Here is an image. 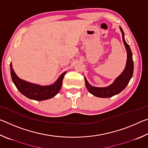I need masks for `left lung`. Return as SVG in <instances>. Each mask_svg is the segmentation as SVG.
Here are the masks:
<instances>
[{
  "label": "left lung",
  "instance_id": "8db88e82",
  "mask_svg": "<svg viewBox=\"0 0 148 148\" xmlns=\"http://www.w3.org/2000/svg\"><path fill=\"white\" fill-rule=\"evenodd\" d=\"M120 31L122 33L123 42L125 45L127 53V59L125 68L122 73L116 77L113 83L110 86L105 87H97L92 86L87 82L86 77H85V82H86V88L90 93L93 95L94 96L100 97V98H109L119 94L128 85L130 79H131L133 74L134 64L132 60V53L129 44L127 43L125 40V36L123 31L121 27H119Z\"/></svg>",
  "mask_w": 148,
  "mask_h": 148
}]
</instances>
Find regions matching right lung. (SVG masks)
<instances>
[{"mask_svg": "<svg viewBox=\"0 0 148 148\" xmlns=\"http://www.w3.org/2000/svg\"><path fill=\"white\" fill-rule=\"evenodd\" d=\"M10 66L12 82L17 89L27 98L38 101L51 99L56 96L61 88L62 79L66 73V72H63L53 84L49 86H40L20 79L15 73L12 62Z\"/></svg>", "mask_w": 148, "mask_h": 148, "instance_id": "1", "label": "right lung"}]
</instances>
